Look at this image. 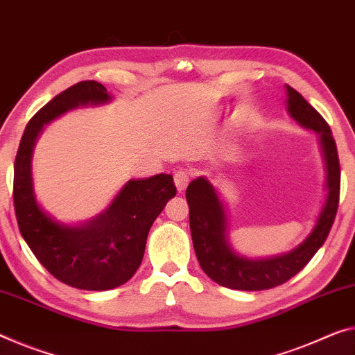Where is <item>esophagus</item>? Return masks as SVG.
I'll list each match as a JSON object with an SVG mask.
<instances>
[{
  "label": "esophagus",
  "instance_id": "1",
  "mask_svg": "<svg viewBox=\"0 0 355 355\" xmlns=\"http://www.w3.org/2000/svg\"><path fill=\"white\" fill-rule=\"evenodd\" d=\"M189 182H190V178H189L187 171L178 170L176 173H174V184H176V189L179 190V192L185 190V187H187Z\"/></svg>",
  "mask_w": 355,
  "mask_h": 355
}]
</instances>
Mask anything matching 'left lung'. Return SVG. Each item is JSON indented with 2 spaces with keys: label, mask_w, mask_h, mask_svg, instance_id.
Segmentation results:
<instances>
[{
  "label": "left lung",
  "mask_w": 355,
  "mask_h": 355,
  "mask_svg": "<svg viewBox=\"0 0 355 355\" xmlns=\"http://www.w3.org/2000/svg\"><path fill=\"white\" fill-rule=\"evenodd\" d=\"M287 107L293 121L319 133L327 166V200L318 223L309 236L292 252L266 260H250L234 254L225 238V212L219 196L205 178L189 184L185 198L189 203L190 233L200 266L219 286L236 291H265L287 282L302 271L325 243L334 225L340 203V159L336 143L325 119L291 85Z\"/></svg>",
  "instance_id": "1"
}]
</instances>
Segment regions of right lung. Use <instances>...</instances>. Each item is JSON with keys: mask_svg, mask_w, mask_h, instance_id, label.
Wrapping results in <instances>:
<instances>
[{"mask_svg": "<svg viewBox=\"0 0 355 355\" xmlns=\"http://www.w3.org/2000/svg\"><path fill=\"white\" fill-rule=\"evenodd\" d=\"M107 100V90L96 80H83L53 96L30 119L14 163V209L21 236L53 277L83 291H109L135 275L152 223L176 195L171 174L128 181L111 206L83 227L57 223L37 206L31 152L42 127L68 109Z\"/></svg>", "mask_w": 355, "mask_h": 355, "instance_id": "right-lung-1", "label": "right lung"}]
</instances>
